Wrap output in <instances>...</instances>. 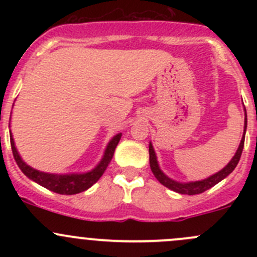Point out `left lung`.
<instances>
[{"label":"left lung","mask_w":257,"mask_h":257,"mask_svg":"<svg viewBox=\"0 0 257 257\" xmlns=\"http://www.w3.org/2000/svg\"><path fill=\"white\" fill-rule=\"evenodd\" d=\"M246 125H247V118H246V109H245V128H243V136L241 139L239 148H237L236 153L232 157V159L230 160L229 164L225 168H222L220 172H217L216 174L211 175V177L204 179V180L199 181H191V183H179V181L173 180V179L168 178L164 173L160 170L159 164L157 162V155H155L154 148H153L152 143L149 144V164L150 169H152L154 177L159 180L160 184H163L164 186H167L168 189L173 191H177L179 194H186V195H195V194H201L204 191H206L208 189L212 188L214 185H216L217 183L225 179L230 173H232V170L236 168L237 163H239L241 158V153L243 149V142H245V133H246Z\"/></svg>","instance_id":"left-lung-1"}]
</instances>
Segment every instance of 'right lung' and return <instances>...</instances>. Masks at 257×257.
Wrapping results in <instances>:
<instances>
[{"label": "right lung", "instance_id": "add662e5", "mask_svg": "<svg viewBox=\"0 0 257 257\" xmlns=\"http://www.w3.org/2000/svg\"><path fill=\"white\" fill-rule=\"evenodd\" d=\"M120 137L121 133L113 137L112 141L108 143L107 148H105L104 155H103L100 163L90 172L83 173V174H49V173H43L40 172V170L33 169V168H31L30 165L23 162L22 158L18 154L16 147H15L12 133L10 132L12 153H14L15 160H16L18 168L22 170L23 174L30 178L31 180L35 181V183L42 185L43 188L54 191L57 194H62V195H73V194L82 193V191L89 189L93 184L97 183L103 175V173L105 172V169H107L110 160H112L114 150H115L116 145L120 141Z\"/></svg>", "mask_w": 257, "mask_h": 257}]
</instances>
